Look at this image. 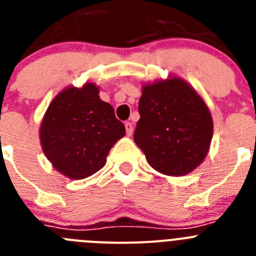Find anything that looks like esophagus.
<instances>
[{
	"mask_svg": "<svg viewBox=\"0 0 256 256\" xmlns=\"http://www.w3.org/2000/svg\"><path fill=\"white\" fill-rule=\"evenodd\" d=\"M124 126H126V134H128V136L132 134V132H133V124L130 123V122H126V124H124Z\"/></svg>",
	"mask_w": 256,
	"mask_h": 256,
	"instance_id": "obj_1",
	"label": "esophagus"
}]
</instances>
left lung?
I'll return each mask as SVG.
<instances>
[{
	"label": "left lung",
	"mask_w": 256,
	"mask_h": 256,
	"mask_svg": "<svg viewBox=\"0 0 256 256\" xmlns=\"http://www.w3.org/2000/svg\"><path fill=\"white\" fill-rule=\"evenodd\" d=\"M136 144L148 164L168 176H184L205 159L212 137L209 108L184 80L146 84L138 104Z\"/></svg>",
	"instance_id": "left-lung-1"
}]
</instances>
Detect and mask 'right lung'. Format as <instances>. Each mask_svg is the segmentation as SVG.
Here are the masks:
<instances>
[{"label": "right lung", "mask_w": 256, "mask_h": 256, "mask_svg": "<svg viewBox=\"0 0 256 256\" xmlns=\"http://www.w3.org/2000/svg\"><path fill=\"white\" fill-rule=\"evenodd\" d=\"M126 128L112 106L98 97V88L86 83L58 94L40 124L44 155L60 173L83 180L100 170Z\"/></svg>", "instance_id": "add662e5"}]
</instances>
